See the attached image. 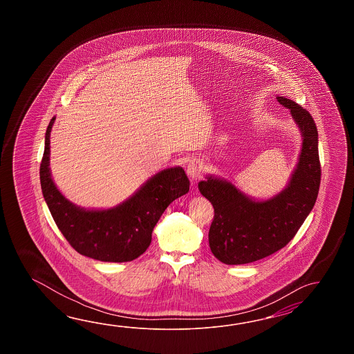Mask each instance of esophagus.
<instances>
[{"label":"esophagus","mask_w":354,"mask_h":354,"mask_svg":"<svg viewBox=\"0 0 354 354\" xmlns=\"http://www.w3.org/2000/svg\"><path fill=\"white\" fill-rule=\"evenodd\" d=\"M203 168H205V165H203V159L194 158L188 162L186 172H187L189 178L195 180V178L200 177L203 174Z\"/></svg>","instance_id":"34e87169"}]
</instances>
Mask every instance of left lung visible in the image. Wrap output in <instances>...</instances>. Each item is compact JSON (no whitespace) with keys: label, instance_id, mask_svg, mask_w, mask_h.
<instances>
[{"label":"left lung","instance_id":"8db88e82","mask_svg":"<svg viewBox=\"0 0 354 354\" xmlns=\"http://www.w3.org/2000/svg\"><path fill=\"white\" fill-rule=\"evenodd\" d=\"M277 101L290 110L302 138L286 187L271 198L257 200L224 177L209 174L198 182L201 195L215 211L209 232L211 252L223 263H252L283 248L315 205L322 176L315 121L292 100L277 96Z\"/></svg>","mask_w":354,"mask_h":354}]
</instances>
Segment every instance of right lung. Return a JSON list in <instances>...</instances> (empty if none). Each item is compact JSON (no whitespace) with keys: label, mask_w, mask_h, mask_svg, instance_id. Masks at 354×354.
<instances>
[{"label":"right lung","mask_w":354,"mask_h":354,"mask_svg":"<svg viewBox=\"0 0 354 354\" xmlns=\"http://www.w3.org/2000/svg\"><path fill=\"white\" fill-rule=\"evenodd\" d=\"M40 165V183L55 224L68 243L82 256L101 262H130L142 256L151 233L168 205L186 195L189 180L182 167H171L151 176L125 201L110 209H84L71 203L55 186L50 168V131Z\"/></svg>","instance_id":"add662e5"}]
</instances>
